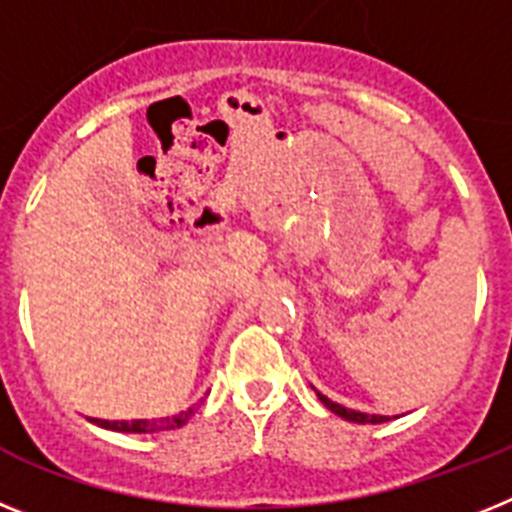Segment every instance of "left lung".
I'll return each instance as SVG.
<instances>
[{"label": "left lung", "instance_id": "left-lung-1", "mask_svg": "<svg viewBox=\"0 0 512 512\" xmlns=\"http://www.w3.org/2000/svg\"><path fill=\"white\" fill-rule=\"evenodd\" d=\"M317 397H319V402H322L324 407H327V410H332V412H335V415H340L342 420L363 422V425H366V422H386V420H389V417H384V415H366V412L348 410V407H342V404L332 402V399H327V397H324V394H319V391H317Z\"/></svg>", "mask_w": 512, "mask_h": 512}]
</instances>
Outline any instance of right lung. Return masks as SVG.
<instances>
[{
  "mask_svg": "<svg viewBox=\"0 0 512 512\" xmlns=\"http://www.w3.org/2000/svg\"><path fill=\"white\" fill-rule=\"evenodd\" d=\"M195 407L190 410L180 412L175 417H162V420H131V422H108V420H92L97 422L100 428H110V430H121V433H157V430H175L182 428L185 422L193 417Z\"/></svg>",
  "mask_w": 512,
  "mask_h": 512,
  "instance_id": "right-lung-1",
  "label": "right lung"
}]
</instances>
